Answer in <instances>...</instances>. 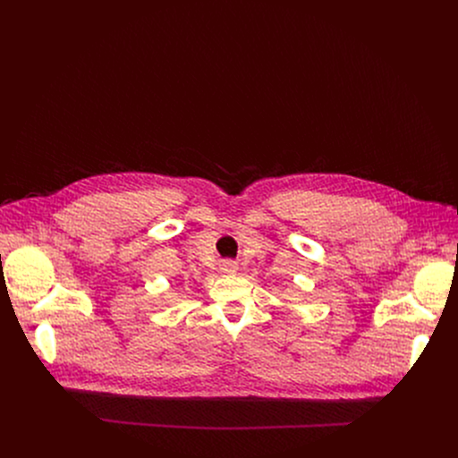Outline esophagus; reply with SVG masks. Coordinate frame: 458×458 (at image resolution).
<instances>
[{"label": "esophagus", "instance_id": "obj_1", "mask_svg": "<svg viewBox=\"0 0 458 458\" xmlns=\"http://www.w3.org/2000/svg\"><path fill=\"white\" fill-rule=\"evenodd\" d=\"M239 270V265L235 263V260H223L221 263V272L223 274H235Z\"/></svg>", "mask_w": 458, "mask_h": 458}]
</instances>
